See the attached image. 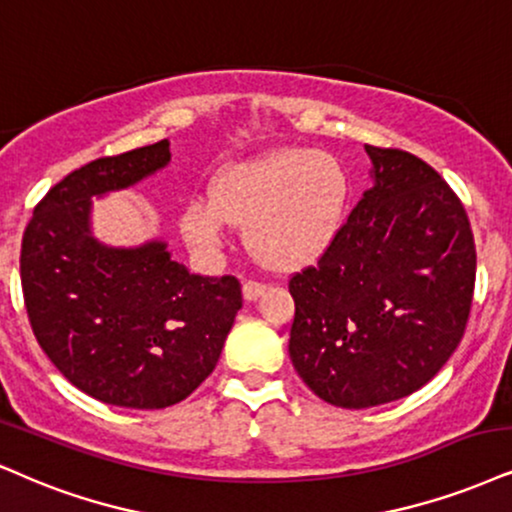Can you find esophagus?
<instances>
[{
    "label": "esophagus",
    "instance_id": "esophagus-1",
    "mask_svg": "<svg viewBox=\"0 0 512 512\" xmlns=\"http://www.w3.org/2000/svg\"><path fill=\"white\" fill-rule=\"evenodd\" d=\"M266 294V285H261V282H244L242 285V296H244V301H256V299H261V296Z\"/></svg>",
    "mask_w": 512,
    "mask_h": 512
}]
</instances>
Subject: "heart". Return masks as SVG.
Masks as SVG:
<instances>
[{"instance_id": "heart-1", "label": "heart", "mask_w": 512, "mask_h": 512, "mask_svg": "<svg viewBox=\"0 0 512 512\" xmlns=\"http://www.w3.org/2000/svg\"><path fill=\"white\" fill-rule=\"evenodd\" d=\"M206 201H189L180 235L213 254L225 225L244 230V246L261 268L296 273L334 244L351 197L349 170L323 149L282 147L225 166L208 182Z\"/></svg>"}]
</instances>
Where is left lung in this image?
Here are the masks:
<instances>
[{
	"instance_id": "8db88e82",
	"label": "left lung",
	"mask_w": 512,
	"mask_h": 512,
	"mask_svg": "<svg viewBox=\"0 0 512 512\" xmlns=\"http://www.w3.org/2000/svg\"><path fill=\"white\" fill-rule=\"evenodd\" d=\"M372 187L318 266L289 280V358L320 399L342 408L425 387L463 339L475 292L470 220L418 156L365 147Z\"/></svg>"
}]
</instances>
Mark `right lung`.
I'll use <instances>...</instances> for the list:
<instances>
[{
  "label": "right lung",
  "mask_w": 512,
  "mask_h": 512,
  "mask_svg": "<svg viewBox=\"0 0 512 512\" xmlns=\"http://www.w3.org/2000/svg\"><path fill=\"white\" fill-rule=\"evenodd\" d=\"M170 163V142L73 170L35 206L21 244L30 325L54 368L92 399L166 408L216 368L242 308L235 277L189 275L168 242L113 246L94 237L92 199Z\"/></svg>",
  "instance_id": "add662e5"
}]
</instances>
